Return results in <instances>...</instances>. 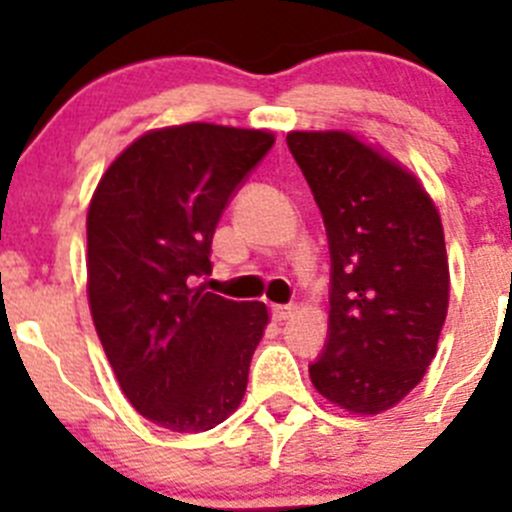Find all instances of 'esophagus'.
<instances>
[{
    "mask_svg": "<svg viewBox=\"0 0 512 512\" xmlns=\"http://www.w3.org/2000/svg\"><path fill=\"white\" fill-rule=\"evenodd\" d=\"M292 314H294L292 304H275V307H272V319H275V322H287Z\"/></svg>",
    "mask_w": 512,
    "mask_h": 512,
    "instance_id": "34e87169",
    "label": "esophagus"
}]
</instances>
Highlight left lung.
<instances>
[{"mask_svg":"<svg viewBox=\"0 0 512 512\" xmlns=\"http://www.w3.org/2000/svg\"><path fill=\"white\" fill-rule=\"evenodd\" d=\"M332 255L329 342L309 366L339 409H394L426 374L448 312L441 215L421 180L349 131H289Z\"/></svg>","mask_w":512,"mask_h":512,"instance_id":"1","label":"left lung"}]
</instances>
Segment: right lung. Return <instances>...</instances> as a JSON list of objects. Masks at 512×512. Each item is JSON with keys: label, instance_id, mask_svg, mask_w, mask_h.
<instances>
[{"label": "right lung", "instance_id": "right-lung-1", "mask_svg": "<svg viewBox=\"0 0 512 512\" xmlns=\"http://www.w3.org/2000/svg\"><path fill=\"white\" fill-rule=\"evenodd\" d=\"M272 131L183 123L138 136L98 180L86 215V294L133 409L175 433L235 414L265 334V302L193 287L227 200Z\"/></svg>", "mask_w": 512, "mask_h": 512}]
</instances>
